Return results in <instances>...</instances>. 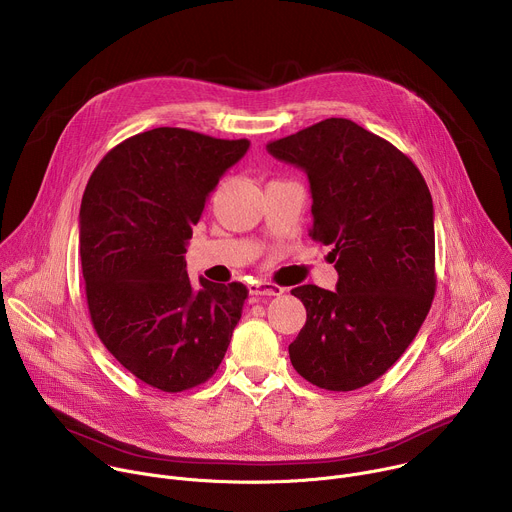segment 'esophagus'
<instances>
[{
    "label": "esophagus",
    "mask_w": 512,
    "mask_h": 512,
    "mask_svg": "<svg viewBox=\"0 0 512 512\" xmlns=\"http://www.w3.org/2000/svg\"><path fill=\"white\" fill-rule=\"evenodd\" d=\"M249 291H251V296L259 298V296H281L285 289L275 285V283H271V281H257V283H253L249 287Z\"/></svg>",
    "instance_id": "obj_1"
}]
</instances>
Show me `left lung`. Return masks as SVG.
<instances>
[{
	"mask_svg": "<svg viewBox=\"0 0 512 512\" xmlns=\"http://www.w3.org/2000/svg\"><path fill=\"white\" fill-rule=\"evenodd\" d=\"M310 180V237L332 245L336 289L300 285L306 326L294 369L326 391L385 375L419 332L435 294L433 202L417 166L387 139L330 117L267 143Z\"/></svg>",
	"mask_w": 512,
	"mask_h": 512,
	"instance_id": "obj_1",
	"label": "left lung"
}]
</instances>
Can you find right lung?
<instances>
[{
  "label": "right lung",
  "instance_id": "1",
  "mask_svg": "<svg viewBox=\"0 0 512 512\" xmlns=\"http://www.w3.org/2000/svg\"><path fill=\"white\" fill-rule=\"evenodd\" d=\"M249 145L156 127L113 148L85 188L79 255L91 322L123 367L160 391L208 381L241 320L247 287L204 277L192 287L184 253L208 194Z\"/></svg>",
  "mask_w": 512,
  "mask_h": 512
}]
</instances>
